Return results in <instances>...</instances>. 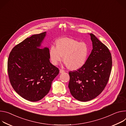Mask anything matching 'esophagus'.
<instances>
[{"mask_svg": "<svg viewBox=\"0 0 126 126\" xmlns=\"http://www.w3.org/2000/svg\"><path fill=\"white\" fill-rule=\"evenodd\" d=\"M65 71H64V70H63V69H60V73H64Z\"/></svg>", "mask_w": 126, "mask_h": 126, "instance_id": "esophagus-1", "label": "esophagus"}]
</instances>
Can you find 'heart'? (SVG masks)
<instances>
[{"label": "heart", "mask_w": 126, "mask_h": 126, "mask_svg": "<svg viewBox=\"0 0 126 126\" xmlns=\"http://www.w3.org/2000/svg\"><path fill=\"white\" fill-rule=\"evenodd\" d=\"M56 47L52 46L49 50V56L53 65L58 64L63 60L67 68L77 70L84 65L88 60L90 49L84 42L64 37L56 41Z\"/></svg>", "instance_id": "b5f03b06"}]
</instances>
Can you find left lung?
Segmentation results:
<instances>
[{
    "instance_id": "obj_1",
    "label": "left lung",
    "mask_w": 126,
    "mask_h": 126,
    "mask_svg": "<svg viewBox=\"0 0 126 126\" xmlns=\"http://www.w3.org/2000/svg\"><path fill=\"white\" fill-rule=\"evenodd\" d=\"M93 49L85 64L69 72L68 88L75 98L87 102L98 96L104 90L110 74L112 60L108 48L93 33L90 34Z\"/></svg>"
}]
</instances>
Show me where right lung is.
Listing matches in <instances>:
<instances>
[{
  "instance_id": "right-lung-1",
  "label": "right lung",
  "mask_w": 126,
  "mask_h": 126,
  "mask_svg": "<svg viewBox=\"0 0 126 126\" xmlns=\"http://www.w3.org/2000/svg\"><path fill=\"white\" fill-rule=\"evenodd\" d=\"M46 32L26 38L11 50L7 62L11 85L24 99L40 100L49 92L59 69L49 61V48H40Z\"/></svg>"
}]
</instances>
